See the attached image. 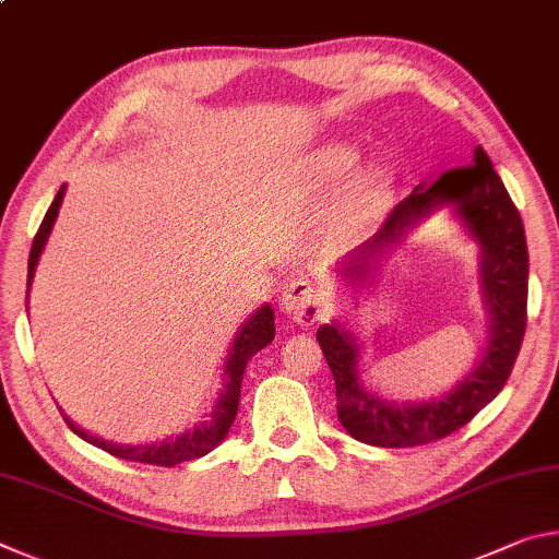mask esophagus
Instances as JSON below:
<instances>
[{
    "instance_id": "34e87169",
    "label": "esophagus",
    "mask_w": 559,
    "mask_h": 559,
    "mask_svg": "<svg viewBox=\"0 0 559 559\" xmlns=\"http://www.w3.org/2000/svg\"><path fill=\"white\" fill-rule=\"evenodd\" d=\"M281 308H283V313L290 316L296 323L313 325L316 320L325 316L328 300L323 296V290H320L316 283L293 278L286 286V290H283Z\"/></svg>"
}]
</instances>
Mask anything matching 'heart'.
<instances>
[{
    "instance_id": "obj_1",
    "label": "heart",
    "mask_w": 559,
    "mask_h": 559,
    "mask_svg": "<svg viewBox=\"0 0 559 559\" xmlns=\"http://www.w3.org/2000/svg\"><path fill=\"white\" fill-rule=\"evenodd\" d=\"M359 165V150L345 143L323 147L316 157V179L323 192H333ZM392 197V175L384 167H367L347 185L337 219L347 231H365L380 219Z\"/></svg>"
}]
</instances>
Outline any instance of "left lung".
Instances as JSON below:
<instances>
[{"instance_id": "obj_1", "label": "left lung", "mask_w": 559, "mask_h": 559, "mask_svg": "<svg viewBox=\"0 0 559 559\" xmlns=\"http://www.w3.org/2000/svg\"><path fill=\"white\" fill-rule=\"evenodd\" d=\"M443 204L456 210L461 226L480 249V290L490 330L476 370L439 400L394 404L359 382L355 337L337 323L318 328V343L335 377L337 419L349 437L370 447H421L461 429L503 390L523 345L527 325L525 229L503 179L480 145L473 150L471 165L447 169L396 204L382 229L349 253L343 263L345 281L349 286L370 281L374 266L402 241L404 231Z\"/></svg>"}]
</instances>
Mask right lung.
<instances>
[{"label":"right lung","mask_w":559,"mask_h":559,"mask_svg":"<svg viewBox=\"0 0 559 559\" xmlns=\"http://www.w3.org/2000/svg\"><path fill=\"white\" fill-rule=\"evenodd\" d=\"M61 202H63V187L59 189V194L53 197L49 212H46L39 231L34 236V243L29 251V276H26V296H29L36 263H39L46 239H49V234L53 229V222H56V214H59ZM273 335H276V328H273V310L266 302V306H261L257 313L246 320L239 330V335H236L231 353L224 362V390L219 394V400H216V404L212 406V412L204 416L202 424H197L194 429L179 433V437H169L165 441H155V443H138V447H126V443H112V441L93 437V433L75 427L69 416H63V421L69 424L71 431L79 433L83 441L108 451L110 456H118L126 461L153 463V466H177V463L182 461L200 459L204 453H210L212 449L219 447V443L226 439V433H229L231 424L236 419V412H239L246 362H249L259 349L266 347L273 340Z\"/></svg>","instance_id":"add662e5"}]
</instances>
